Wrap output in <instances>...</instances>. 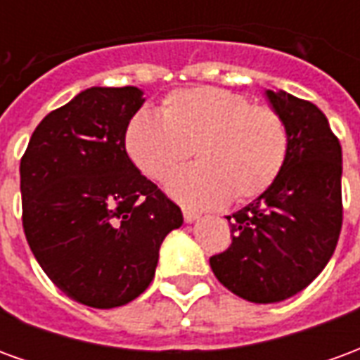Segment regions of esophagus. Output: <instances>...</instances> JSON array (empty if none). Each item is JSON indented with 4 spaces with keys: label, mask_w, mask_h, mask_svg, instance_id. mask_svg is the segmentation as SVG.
Returning <instances> with one entry per match:
<instances>
[{
    "label": "esophagus",
    "mask_w": 360,
    "mask_h": 360,
    "mask_svg": "<svg viewBox=\"0 0 360 360\" xmlns=\"http://www.w3.org/2000/svg\"><path fill=\"white\" fill-rule=\"evenodd\" d=\"M183 218H185L187 224H193V221H196V219L200 218V214L195 210H188V208H185V210H183Z\"/></svg>",
    "instance_id": "esophagus-1"
}]
</instances>
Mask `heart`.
I'll return each instance as SVG.
<instances>
[{"label":"heart","mask_w":360,"mask_h":360,"mask_svg":"<svg viewBox=\"0 0 360 360\" xmlns=\"http://www.w3.org/2000/svg\"><path fill=\"white\" fill-rule=\"evenodd\" d=\"M287 148L278 111L218 86L175 90L160 115L136 111L125 129L127 154L150 179H167L195 152L198 164L167 181V191L200 208L266 193L285 165Z\"/></svg>","instance_id":"1"}]
</instances>
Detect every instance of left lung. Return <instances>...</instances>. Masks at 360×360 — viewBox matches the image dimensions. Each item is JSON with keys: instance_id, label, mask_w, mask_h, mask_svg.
I'll return each instance as SVG.
<instances>
[{"instance_id": "left-lung-1", "label": "left lung", "mask_w": 360, "mask_h": 360, "mask_svg": "<svg viewBox=\"0 0 360 360\" xmlns=\"http://www.w3.org/2000/svg\"><path fill=\"white\" fill-rule=\"evenodd\" d=\"M283 119L289 148L276 183L235 212L231 247L210 258L219 283L245 301L293 297L330 262L341 231V146L314 103L264 90Z\"/></svg>"}]
</instances>
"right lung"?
Masks as SVG:
<instances>
[{"instance_id": "add662e5", "label": "right lung", "mask_w": 360, "mask_h": 360, "mask_svg": "<svg viewBox=\"0 0 360 360\" xmlns=\"http://www.w3.org/2000/svg\"><path fill=\"white\" fill-rule=\"evenodd\" d=\"M136 86H92L40 121L20 160L22 227L56 285L92 309L136 299L183 214L131 162Z\"/></svg>"}]
</instances>
